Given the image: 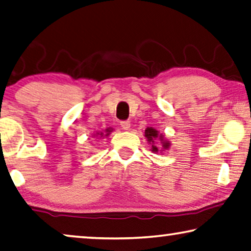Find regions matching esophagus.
<instances>
[{
    "label": "esophagus",
    "mask_w": 251,
    "mask_h": 251,
    "mask_svg": "<svg viewBox=\"0 0 251 251\" xmlns=\"http://www.w3.org/2000/svg\"><path fill=\"white\" fill-rule=\"evenodd\" d=\"M121 126L124 130H128L130 128V122H128V121L121 122Z\"/></svg>",
    "instance_id": "34e87169"
}]
</instances>
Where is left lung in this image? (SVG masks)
<instances>
[{
  "label": "left lung",
  "mask_w": 251,
  "mask_h": 251,
  "mask_svg": "<svg viewBox=\"0 0 251 251\" xmlns=\"http://www.w3.org/2000/svg\"><path fill=\"white\" fill-rule=\"evenodd\" d=\"M145 137L148 138L149 143L152 145L151 150L153 152H158L159 151V148H156V145H154L155 144L154 141L156 140V138H160V142H161V144H162V149H168L170 147L169 142L164 141L162 134H160V135H159L158 130L153 128V127H148V128L145 129ZM160 151H161V150H160Z\"/></svg>",
  "instance_id": "8db88e82"
}]
</instances>
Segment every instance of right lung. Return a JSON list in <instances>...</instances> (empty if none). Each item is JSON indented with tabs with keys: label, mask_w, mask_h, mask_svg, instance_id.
Returning <instances> with one entry per match:
<instances>
[{
	"label": "right lung",
	"mask_w": 251,
	"mask_h": 251,
	"mask_svg": "<svg viewBox=\"0 0 251 251\" xmlns=\"http://www.w3.org/2000/svg\"><path fill=\"white\" fill-rule=\"evenodd\" d=\"M111 130H113V128H107L106 129V134H104V135H103V133H100V134L98 133V134H99L100 136H108L111 133Z\"/></svg>",
	"instance_id": "right-lung-1"
}]
</instances>
